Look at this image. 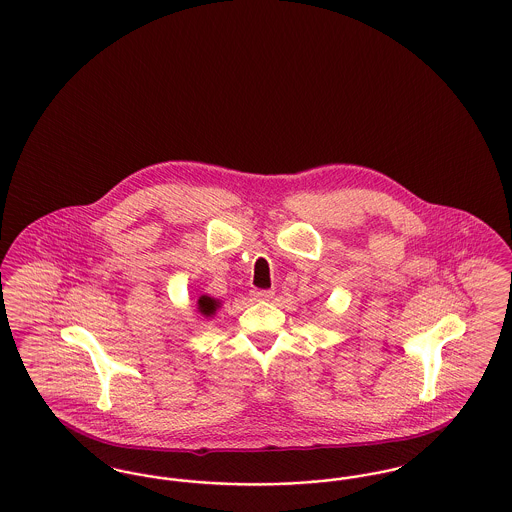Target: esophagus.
Returning <instances> with one entry per match:
<instances>
[{
	"label": "esophagus",
	"instance_id": "esophagus-1",
	"mask_svg": "<svg viewBox=\"0 0 512 512\" xmlns=\"http://www.w3.org/2000/svg\"><path fill=\"white\" fill-rule=\"evenodd\" d=\"M272 295H274V292H270V290H253L251 292V297L255 301H268V299H272Z\"/></svg>",
	"mask_w": 512,
	"mask_h": 512
}]
</instances>
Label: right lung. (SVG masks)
<instances>
[{
  "mask_svg": "<svg viewBox=\"0 0 512 512\" xmlns=\"http://www.w3.org/2000/svg\"><path fill=\"white\" fill-rule=\"evenodd\" d=\"M219 299H213L209 295H201L197 299V311L201 313V317H213L219 309Z\"/></svg>",
  "mask_w": 512,
  "mask_h": 512,
  "instance_id": "right-lung-1",
  "label": "right lung"
}]
</instances>
